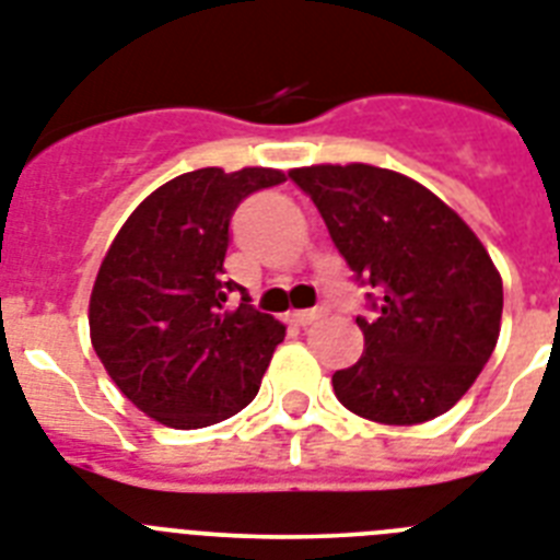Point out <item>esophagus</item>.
<instances>
[{"label":"esophagus","mask_w":560,"mask_h":560,"mask_svg":"<svg viewBox=\"0 0 560 560\" xmlns=\"http://www.w3.org/2000/svg\"><path fill=\"white\" fill-rule=\"evenodd\" d=\"M325 316V307H313V311H293L290 313V322H295V325H313L316 319H322Z\"/></svg>","instance_id":"1"}]
</instances>
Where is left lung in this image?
Listing matches in <instances>:
<instances>
[{
	"label": "left lung",
	"instance_id": "1",
	"mask_svg": "<svg viewBox=\"0 0 560 560\" xmlns=\"http://www.w3.org/2000/svg\"><path fill=\"white\" fill-rule=\"evenodd\" d=\"M311 195L376 316H357L365 351L334 374L348 411L385 425L445 413L492 357L503 281L469 224L399 172L348 163L290 172Z\"/></svg>",
	"mask_w": 560,
	"mask_h": 560
}]
</instances>
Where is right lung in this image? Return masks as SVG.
Here are the masks:
<instances>
[{
	"mask_svg": "<svg viewBox=\"0 0 560 560\" xmlns=\"http://www.w3.org/2000/svg\"><path fill=\"white\" fill-rule=\"evenodd\" d=\"M284 172L218 166L158 186L120 226L91 290V345L117 388L170 429H203L258 394L284 325L224 279L230 221ZM238 289L242 304L225 299Z\"/></svg>",
	"mask_w": 560,
	"mask_h": 560,
	"instance_id": "1",
	"label": "right lung"
}]
</instances>
